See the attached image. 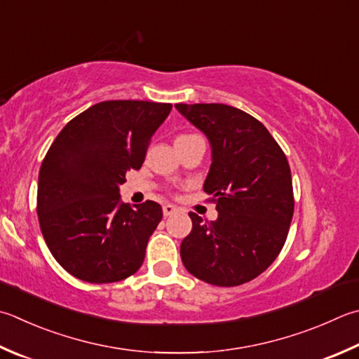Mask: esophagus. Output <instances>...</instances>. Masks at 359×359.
Here are the masks:
<instances>
[{
  "label": "esophagus",
  "instance_id": "34e87169",
  "mask_svg": "<svg viewBox=\"0 0 359 359\" xmlns=\"http://www.w3.org/2000/svg\"><path fill=\"white\" fill-rule=\"evenodd\" d=\"M162 212H164L165 217H170L175 212H178V208L173 206V205H164L162 206Z\"/></svg>",
  "mask_w": 359,
  "mask_h": 359
}]
</instances>
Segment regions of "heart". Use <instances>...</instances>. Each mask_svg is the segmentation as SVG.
Wrapping results in <instances>:
<instances>
[{"mask_svg":"<svg viewBox=\"0 0 359 359\" xmlns=\"http://www.w3.org/2000/svg\"><path fill=\"white\" fill-rule=\"evenodd\" d=\"M186 136H191V134H184V136H180V137H186Z\"/></svg>","mask_w":359,"mask_h":359,"instance_id":"b5f03b06","label":"heart"}]
</instances>
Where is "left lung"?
I'll return each mask as SVG.
<instances>
[{
    "label": "left lung",
    "instance_id": "8db88e82",
    "mask_svg": "<svg viewBox=\"0 0 359 359\" xmlns=\"http://www.w3.org/2000/svg\"><path fill=\"white\" fill-rule=\"evenodd\" d=\"M175 106L211 142L212 164L203 189L219 211L215 222L189 212L192 231L181 242L182 264L209 285H243L261 275L286 242L294 215L287 158L267 128L238 107Z\"/></svg>",
    "mask_w": 359,
    "mask_h": 359
}]
</instances>
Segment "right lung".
I'll list each match as a JSON object with an SVG mask.
<instances>
[{
    "label": "right lung",
    "instance_id": "obj_1",
    "mask_svg": "<svg viewBox=\"0 0 359 359\" xmlns=\"http://www.w3.org/2000/svg\"><path fill=\"white\" fill-rule=\"evenodd\" d=\"M170 111V103L101 101L54 139L39 173L37 215L51 255L70 275L101 285L140 269L162 208L151 200L131 208L118 186L144 164Z\"/></svg>",
    "mask_w": 359,
    "mask_h": 359
}]
</instances>
